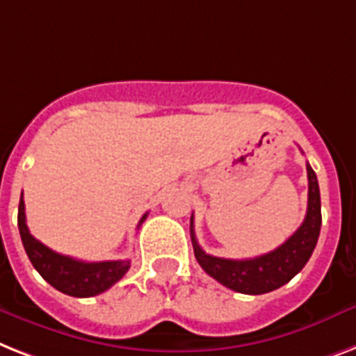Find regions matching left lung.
Segmentation results:
<instances>
[{"mask_svg": "<svg viewBox=\"0 0 356 356\" xmlns=\"http://www.w3.org/2000/svg\"><path fill=\"white\" fill-rule=\"evenodd\" d=\"M309 199L307 213L300 228L273 252L250 259H225L210 256L199 247L193 234V216L190 219L193 254L208 276L218 280L221 285L243 294H265L280 289L305 267L313 254L322 227L320 208V188L316 173L307 163Z\"/></svg>", "mask_w": 356, "mask_h": 356, "instance_id": "8db88e82", "label": "left lung"}]
</instances>
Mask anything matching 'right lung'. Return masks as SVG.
Returning a JSON list of instances; mask_svg holds the SVG:
<instances>
[{"mask_svg":"<svg viewBox=\"0 0 356 356\" xmlns=\"http://www.w3.org/2000/svg\"><path fill=\"white\" fill-rule=\"evenodd\" d=\"M146 218H148V213H144L140 223ZM18 228L23 247H25V252L33 263V267L42 274L45 282L51 283L60 293L76 296V298L97 296V294L108 291L128 273L129 259L88 263L54 252L43 243H40L34 236H31L27 223H25L23 193L18 207Z\"/></svg>","mask_w":356,"mask_h":356,"instance_id":"add662e5","label":"right lung"}]
</instances>
